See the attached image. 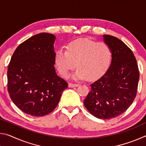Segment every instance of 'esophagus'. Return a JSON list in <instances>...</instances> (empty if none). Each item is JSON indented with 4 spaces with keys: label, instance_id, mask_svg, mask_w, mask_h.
Wrapping results in <instances>:
<instances>
[{
    "label": "esophagus",
    "instance_id": "1",
    "mask_svg": "<svg viewBox=\"0 0 146 146\" xmlns=\"http://www.w3.org/2000/svg\"><path fill=\"white\" fill-rule=\"evenodd\" d=\"M79 85L78 84H73V83H69L68 86L69 88H74V87H77Z\"/></svg>",
    "mask_w": 146,
    "mask_h": 146
}]
</instances>
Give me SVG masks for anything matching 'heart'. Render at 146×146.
Here are the masks:
<instances>
[{
    "mask_svg": "<svg viewBox=\"0 0 146 146\" xmlns=\"http://www.w3.org/2000/svg\"><path fill=\"white\" fill-rule=\"evenodd\" d=\"M112 58V52L108 44L88 38L71 42L66 46V51L60 49L55 54V64L59 73L66 76L70 71L78 68L75 79L94 80L108 70Z\"/></svg>",
    "mask_w": 146,
    "mask_h": 146,
    "instance_id": "obj_1",
    "label": "heart"
}]
</instances>
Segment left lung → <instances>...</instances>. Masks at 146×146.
<instances>
[{"label":"left lung","instance_id":"obj_1","mask_svg":"<svg viewBox=\"0 0 146 146\" xmlns=\"http://www.w3.org/2000/svg\"><path fill=\"white\" fill-rule=\"evenodd\" d=\"M103 37L111 49V62L106 72L90 85L84 104L94 117L111 119L132 104L137 95L139 70L129 47L115 36L104 35Z\"/></svg>","mask_w":146,"mask_h":146}]
</instances>
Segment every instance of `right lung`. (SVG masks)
I'll return each instance as SVG.
<instances>
[{
  "mask_svg": "<svg viewBox=\"0 0 146 146\" xmlns=\"http://www.w3.org/2000/svg\"><path fill=\"white\" fill-rule=\"evenodd\" d=\"M55 36L42 33L17 47L8 68V91L22 111L33 117L48 115L57 106L68 83L56 75Z\"/></svg>",
  "mask_w": 146,
  "mask_h": 146,
  "instance_id": "1",
  "label": "right lung"
}]
</instances>
